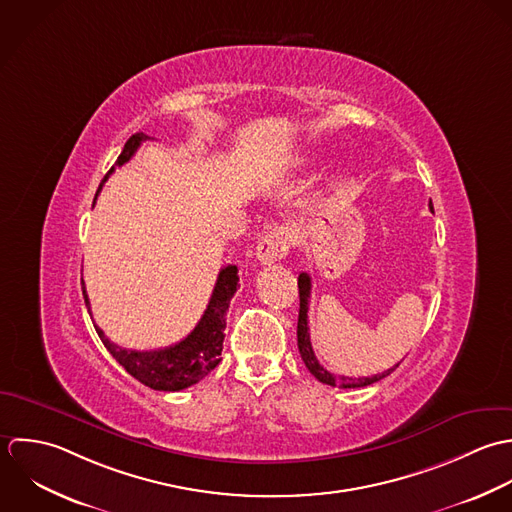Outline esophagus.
I'll list each match as a JSON object with an SVG mask.
<instances>
[{
	"label": "esophagus",
	"instance_id": "esophagus-1",
	"mask_svg": "<svg viewBox=\"0 0 512 512\" xmlns=\"http://www.w3.org/2000/svg\"><path fill=\"white\" fill-rule=\"evenodd\" d=\"M289 253V235L283 227H273L271 231H267L259 243H257V261L261 265H271L281 261L285 255Z\"/></svg>",
	"mask_w": 512,
	"mask_h": 512
}]
</instances>
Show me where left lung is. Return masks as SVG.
Masks as SVG:
<instances>
[{"instance_id": "8db88e82", "label": "left lung", "mask_w": 512, "mask_h": 512, "mask_svg": "<svg viewBox=\"0 0 512 512\" xmlns=\"http://www.w3.org/2000/svg\"><path fill=\"white\" fill-rule=\"evenodd\" d=\"M429 209L433 211V205L429 202ZM299 297H301V308H299V324H297V340H299V352L301 358L308 368V372L322 384L326 386H338V388H364L370 386L374 382H380L382 378L390 376L400 364H396L394 368L370 376V378H348V376H334L332 372H328L326 368H322L312 352V344H310V332H308V299H310V277L307 273L299 275Z\"/></svg>"}]
</instances>
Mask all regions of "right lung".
Masks as SVG:
<instances>
[{"label": "right lung", "mask_w": 512, "mask_h": 512, "mask_svg": "<svg viewBox=\"0 0 512 512\" xmlns=\"http://www.w3.org/2000/svg\"><path fill=\"white\" fill-rule=\"evenodd\" d=\"M144 140H150V136H146L144 132L132 134L126 140L114 166L126 164ZM114 166L110 168L108 174L114 172ZM108 174L104 176L103 184ZM103 184L99 186V192L103 190ZM237 287H239L237 267L235 265L223 267L217 275V283L213 287L204 316L200 318L196 328L184 340L168 348L150 350V352L126 350L110 342L99 326H95V330L103 340L104 348L112 354V358L140 384L160 392H180L204 380L205 376L221 362V350H223V338H225L223 334L225 316H227L229 301L235 295ZM83 297H85V305L91 310L85 283H83Z\"/></svg>", "instance_id": "obj_1"}]
</instances>
